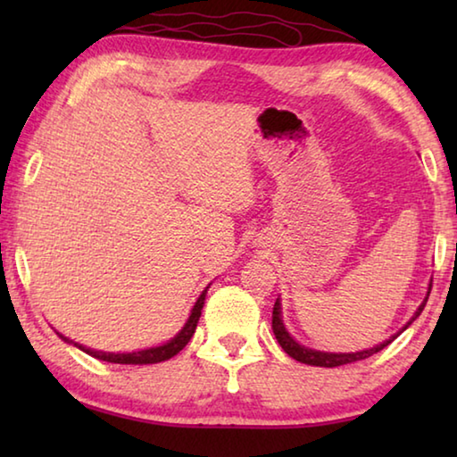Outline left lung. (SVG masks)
I'll return each instance as SVG.
<instances>
[{
    "label": "left lung",
    "mask_w": 457,
    "mask_h": 457,
    "mask_svg": "<svg viewBox=\"0 0 457 457\" xmlns=\"http://www.w3.org/2000/svg\"><path fill=\"white\" fill-rule=\"evenodd\" d=\"M429 292H431V284H429ZM429 292H428V296H425V300L421 303V306L417 308V312H415L413 319L409 320V322L405 324V327L401 328L399 332H403V330L409 327V324H411V322L417 319V316L421 314V311L425 308V303H428V298H429ZM272 328H274V335H276V338H278V343H280L282 349H284L286 353H288L292 359L304 362V365H312V367H340V365H349V362H354V361L369 359V357H373L375 353L383 351L386 345H391L393 340H395V338L399 337V332H397V335H393V337L386 338L385 343L373 346V349L361 351V353H322V351L306 349V346L298 345L296 340H294V338L288 335V330H286L284 322H282V312H280V300H276L274 311H272Z\"/></svg>",
    "instance_id": "8db88e82"
}]
</instances>
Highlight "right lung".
I'll use <instances>...</instances> for the list:
<instances>
[{
  "instance_id": "right-lung-1",
  "label": "right lung",
  "mask_w": 457,
  "mask_h": 457,
  "mask_svg": "<svg viewBox=\"0 0 457 457\" xmlns=\"http://www.w3.org/2000/svg\"><path fill=\"white\" fill-rule=\"evenodd\" d=\"M207 288H210V286H207ZM207 288L201 292V296L197 298V303H195V306H193V311H191V316L187 319V322H185V327L181 328L179 335L169 340V343H165V345L154 346V349H145V351H137V353H103V351L87 349V346H82L79 343H72V340H68L66 337H62L60 332H58V335H60L62 340H66V343L79 346L80 351L90 354V357L100 359V361H106V362H119V365H154V362H163L167 359L175 357V354L179 353V351H183V346L191 340L193 332H195L201 311H204Z\"/></svg>"
}]
</instances>
